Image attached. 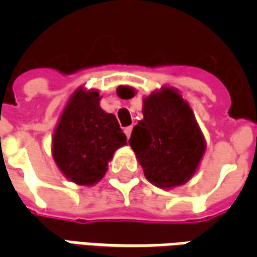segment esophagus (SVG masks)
<instances>
[{"label":"esophagus","mask_w":257,"mask_h":257,"mask_svg":"<svg viewBox=\"0 0 257 257\" xmlns=\"http://www.w3.org/2000/svg\"><path fill=\"white\" fill-rule=\"evenodd\" d=\"M123 132H125V135H126V138H131V134H132V126H126V128L123 129Z\"/></svg>","instance_id":"1"}]
</instances>
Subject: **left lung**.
<instances>
[{
  "mask_svg": "<svg viewBox=\"0 0 257 257\" xmlns=\"http://www.w3.org/2000/svg\"><path fill=\"white\" fill-rule=\"evenodd\" d=\"M129 145L146 179L161 189L187 183L206 147L191 107L169 86L143 99V119L134 126Z\"/></svg>",
  "mask_w": 257,
  "mask_h": 257,
  "instance_id": "1",
  "label": "left lung"
}]
</instances>
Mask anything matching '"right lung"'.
<instances>
[{"label":"right lung","mask_w":257,"mask_h":257,"mask_svg":"<svg viewBox=\"0 0 257 257\" xmlns=\"http://www.w3.org/2000/svg\"><path fill=\"white\" fill-rule=\"evenodd\" d=\"M125 145L115 115L101 110L97 90L78 88L70 96L52 138L53 160L70 182H100L112 154Z\"/></svg>","instance_id":"right-lung-1"}]
</instances>
